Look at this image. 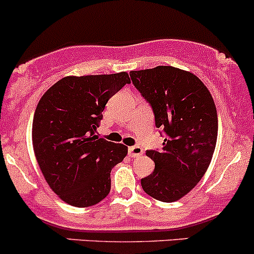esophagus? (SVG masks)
<instances>
[{
  "mask_svg": "<svg viewBox=\"0 0 254 254\" xmlns=\"http://www.w3.org/2000/svg\"><path fill=\"white\" fill-rule=\"evenodd\" d=\"M128 154H129L132 158H137V156H140L143 154V148L139 145H133L128 148Z\"/></svg>",
  "mask_w": 254,
  "mask_h": 254,
  "instance_id": "34e87169",
  "label": "esophagus"
}]
</instances>
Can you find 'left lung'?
<instances>
[{"mask_svg":"<svg viewBox=\"0 0 254 254\" xmlns=\"http://www.w3.org/2000/svg\"><path fill=\"white\" fill-rule=\"evenodd\" d=\"M129 75L151 106L156 128L165 133L160 150H146L155 169L140 184L150 197L175 202L194 188L213 158L218 138L215 104L197 75L172 66L132 70Z\"/></svg>","mask_w":254,"mask_h":254,"instance_id":"1","label":"left lung"}]
</instances>
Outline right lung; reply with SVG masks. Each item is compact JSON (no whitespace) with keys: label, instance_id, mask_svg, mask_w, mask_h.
<instances>
[{"label":"right lung","instance_id":"obj_1","mask_svg":"<svg viewBox=\"0 0 254 254\" xmlns=\"http://www.w3.org/2000/svg\"><path fill=\"white\" fill-rule=\"evenodd\" d=\"M128 73L64 77L43 95L33 120V148L51 190L73 206L101 202L112 167L127 146L96 135L109 99L129 84Z\"/></svg>","mask_w":254,"mask_h":254}]
</instances>
